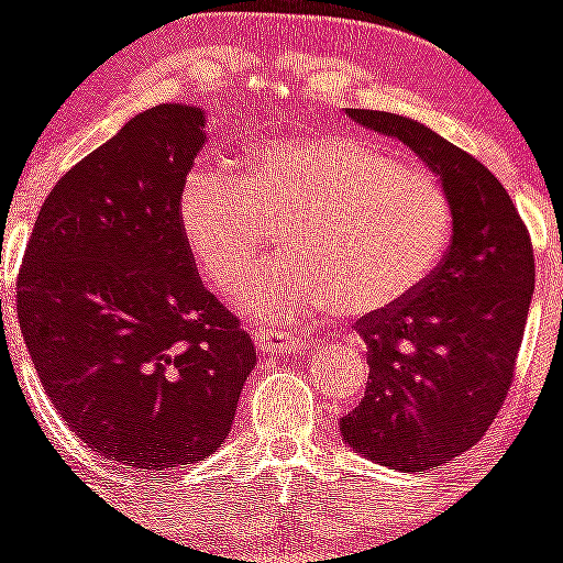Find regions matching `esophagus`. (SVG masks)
<instances>
[{
	"label": "esophagus",
	"instance_id": "1",
	"mask_svg": "<svg viewBox=\"0 0 563 563\" xmlns=\"http://www.w3.org/2000/svg\"><path fill=\"white\" fill-rule=\"evenodd\" d=\"M253 343L262 355H287V352H301L312 350L316 341L305 335H292V332H262L253 335Z\"/></svg>",
	"mask_w": 563,
	"mask_h": 563
}]
</instances>
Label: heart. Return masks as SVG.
<instances>
[{"mask_svg": "<svg viewBox=\"0 0 563 563\" xmlns=\"http://www.w3.org/2000/svg\"><path fill=\"white\" fill-rule=\"evenodd\" d=\"M194 265L217 287L245 273L285 225L282 251L231 290L233 310L282 327L316 312L375 316L440 265L451 202L426 168L355 134L278 137L251 148L239 177L200 166L177 197Z\"/></svg>", "mask_w": 563, "mask_h": 563, "instance_id": "1", "label": "heart"}]
</instances>
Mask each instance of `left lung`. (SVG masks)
I'll list each match as a JSON object with an SVG mask.
<instances>
[{"label": "left lung", "mask_w": 563, "mask_h": 563, "mask_svg": "<svg viewBox=\"0 0 563 563\" xmlns=\"http://www.w3.org/2000/svg\"><path fill=\"white\" fill-rule=\"evenodd\" d=\"M350 118L409 146L451 202L445 258L409 298L357 327L369 383L341 417L355 454L415 474L479 442L507 397L536 287L533 245L510 194L476 157L402 114Z\"/></svg>", "instance_id": "obj_1"}]
</instances>
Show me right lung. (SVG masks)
<instances>
[{
  "label": "right lung",
  "instance_id": "1",
  "mask_svg": "<svg viewBox=\"0 0 563 563\" xmlns=\"http://www.w3.org/2000/svg\"><path fill=\"white\" fill-rule=\"evenodd\" d=\"M202 143L206 109L134 114L49 191L16 285L19 327L58 415L92 451L148 474L220 449L256 366L177 222Z\"/></svg>",
  "mask_w": 563,
  "mask_h": 563
}]
</instances>
